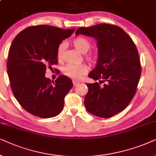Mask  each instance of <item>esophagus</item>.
Instances as JSON below:
<instances>
[{
  "label": "esophagus",
  "instance_id": "34e87169",
  "mask_svg": "<svg viewBox=\"0 0 156 156\" xmlns=\"http://www.w3.org/2000/svg\"><path fill=\"white\" fill-rule=\"evenodd\" d=\"M73 86L76 87V86H78V85H79L80 83L78 82V81H76V80H73Z\"/></svg>",
  "mask_w": 156,
  "mask_h": 156
}]
</instances>
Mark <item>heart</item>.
I'll return each mask as SVG.
<instances>
[{
    "label": "heart",
    "mask_w": 156,
    "mask_h": 156,
    "mask_svg": "<svg viewBox=\"0 0 156 156\" xmlns=\"http://www.w3.org/2000/svg\"><path fill=\"white\" fill-rule=\"evenodd\" d=\"M73 44L75 48L81 53H86L90 47V41L88 39L83 38V37H79V38L74 39L73 41ZM65 46V43H61L58 47L57 56L59 59L62 58ZM86 58L90 62H94L96 60L97 56L95 53H90L86 54ZM63 73L66 76L68 77V78L74 80H79L82 78L83 76H84L88 73V67L86 64H79V65L68 64L63 68Z\"/></svg>",
    "instance_id": "1"
}]
</instances>
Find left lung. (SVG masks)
I'll return each instance as SVG.
<instances>
[{
    "label": "left lung",
    "instance_id": "left-lung-1",
    "mask_svg": "<svg viewBox=\"0 0 156 156\" xmlns=\"http://www.w3.org/2000/svg\"><path fill=\"white\" fill-rule=\"evenodd\" d=\"M79 34L94 38L98 50L96 66L88 76L100 81L86 84V110L97 117L111 118L123 111L136 94L141 74L138 50L131 38L115 25L80 27L76 32Z\"/></svg>",
    "mask_w": 156,
    "mask_h": 156
}]
</instances>
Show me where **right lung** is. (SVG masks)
<instances>
[{"mask_svg": "<svg viewBox=\"0 0 156 156\" xmlns=\"http://www.w3.org/2000/svg\"><path fill=\"white\" fill-rule=\"evenodd\" d=\"M75 28L30 26L18 33L8 53L7 71L14 96L28 113L48 118L58 115L72 80L62 75L53 81L45 76L46 68L58 63L57 49Z\"/></svg>", "mask_w": 156, "mask_h": 156, "instance_id": "right-lung-1", "label": "right lung"}]
</instances>
